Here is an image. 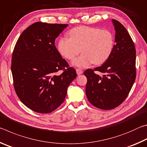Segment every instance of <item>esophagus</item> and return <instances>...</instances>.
Returning a JSON list of instances; mask_svg holds the SVG:
<instances>
[{
    "instance_id": "34e87169",
    "label": "esophagus",
    "mask_w": 147,
    "mask_h": 147,
    "mask_svg": "<svg viewBox=\"0 0 147 147\" xmlns=\"http://www.w3.org/2000/svg\"><path fill=\"white\" fill-rule=\"evenodd\" d=\"M76 73H77V74H78V75H80V74L83 73V71L80 69H76Z\"/></svg>"
}]
</instances>
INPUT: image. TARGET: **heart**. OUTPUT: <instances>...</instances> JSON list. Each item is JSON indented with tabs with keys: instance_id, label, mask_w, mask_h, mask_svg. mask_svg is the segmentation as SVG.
Returning a JSON list of instances; mask_svg holds the SVG:
<instances>
[{
	"instance_id": "1",
	"label": "heart",
	"mask_w": 147,
	"mask_h": 147,
	"mask_svg": "<svg viewBox=\"0 0 147 147\" xmlns=\"http://www.w3.org/2000/svg\"><path fill=\"white\" fill-rule=\"evenodd\" d=\"M70 38L59 39L58 51L65 58L73 60L74 65L85 67L91 63L100 65L111 56L114 47V37L108 30L86 26H78L69 31Z\"/></svg>"
}]
</instances>
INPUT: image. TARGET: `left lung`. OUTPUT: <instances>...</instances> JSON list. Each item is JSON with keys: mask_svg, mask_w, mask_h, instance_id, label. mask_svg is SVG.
<instances>
[{"mask_svg": "<svg viewBox=\"0 0 147 147\" xmlns=\"http://www.w3.org/2000/svg\"><path fill=\"white\" fill-rule=\"evenodd\" d=\"M112 22L115 45L111 56L100 67L84 71L87 77L86 93L92 105L109 110L119 106L127 97L136 77V52L134 41L123 24ZM96 71L103 74L100 76Z\"/></svg>", "mask_w": 147, "mask_h": 147, "instance_id": "left-lung-1", "label": "left lung"}]
</instances>
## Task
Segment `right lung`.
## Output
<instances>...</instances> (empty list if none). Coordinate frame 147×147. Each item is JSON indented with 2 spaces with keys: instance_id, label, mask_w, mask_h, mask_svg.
Returning <instances> with one entry per match:
<instances>
[{
  "instance_id": "1",
  "label": "right lung",
  "mask_w": 147,
  "mask_h": 147,
  "mask_svg": "<svg viewBox=\"0 0 147 147\" xmlns=\"http://www.w3.org/2000/svg\"><path fill=\"white\" fill-rule=\"evenodd\" d=\"M67 26L36 22L24 30L15 45L11 66L15 91L22 102L36 112L49 113L58 108L76 77L75 69L61 58L54 45Z\"/></svg>"
}]
</instances>
